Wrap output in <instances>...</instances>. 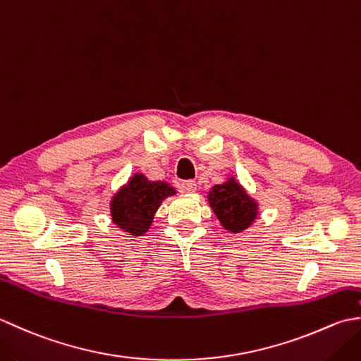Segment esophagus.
Instances as JSON below:
<instances>
[{
	"label": "esophagus",
	"mask_w": 361,
	"mask_h": 361,
	"mask_svg": "<svg viewBox=\"0 0 361 361\" xmlns=\"http://www.w3.org/2000/svg\"><path fill=\"white\" fill-rule=\"evenodd\" d=\"M183 192H194V190L197 189V183L192 181V180H188V181H181L180 185Z\"/></svg>",
	"instance_id": "34e87169"
}]
</instances>
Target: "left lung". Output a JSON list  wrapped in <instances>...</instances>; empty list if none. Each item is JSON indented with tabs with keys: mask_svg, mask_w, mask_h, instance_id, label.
I'll return each mask as SVG.
<instances>
[{
	"mask_svg": "<svg viewBox=\"0 0 361 361\" xmlns=\"http://www.w3.org/2000/svg\"><path fill=\"white\" fill-rule=\"evenodd\" d=\"M208 200L221 226L229 233H242L257 217V203L234 178L214 186Z\"/></svg>",
	"mask_w": 361,
	"mask_h": 361,
	"instance_id": "1",
	"label": "left lung"
}]
</instances>
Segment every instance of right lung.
I'll return each mask as SVG.
<instances>
[{"instance_id":"add662e5","label":"right lung","mask_w":361,"mask_h":361,"mask_svg":"<svg viewBox=\"0 0 361 361\" xmlns=\"http://www.w3.org/2000/svg\"><path fill=\"white\" fill-rule=\"evenodd\" d=\"M173 194L175 189L169 183L150 181L142 173H135L113 197L111 219L126 233L142 235L149 231L161 202Z\"/></svg>"}]
</instances>
